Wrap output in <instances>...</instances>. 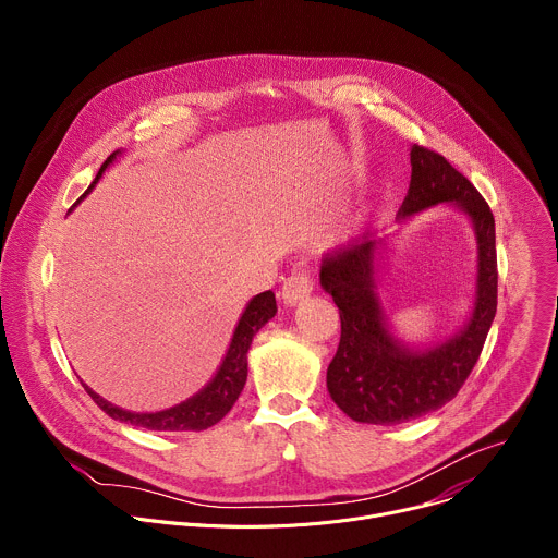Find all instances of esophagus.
Instances as JSON below:
<instances>
[{"label":"esophagus","instance_id":"1","mask_svg":"<svg viewBox=\"0 0 558 558\" xmlns=\"http://www.w3.org/2000/svg\"><path fill=\"white\" fill-rule=\"evenodd\" d=\"M311 289H313V280H311V276L306 274V269H295V271L284 280V284H282V289H280V298H282V302H284L287 306H295V304H300L302 300L308 298Z\"/></svg>","mask_w":558,"mask_h":558}]
</instances>
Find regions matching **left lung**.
Instances as JSON below:
<instances>
[{"instance_id":"obj_1","label":"left lung","mask_w":558,"mask_h":558,"mask_svg":"<svg viewBox=\"0 0 558 558\" xmlns=\"http://www.w3.org/2000/svg\"><path fill=\"white\" fill-rule=\"evenodd\" d=\"M448 205L461 211L476 243L474 293L465 323L448 338L407 342L397 336L379 298V274L388 241H364L325 258L320 287L340 308V347L327 371L331 400L360 424L395 426L424 417L459 392L480 360L497 313L495 218L474 185L444 156L413 145L411 185L397 211L409 222Z\"/></svg>"}]
</instances>
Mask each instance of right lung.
Instances as JSON below:
<instances>
[{"mask_svg":"<svg viewBox=\"0 0 558 558\" xmlns=\"http://www.w3.org/2000/svg\"><path fill=\"white\" fill-rule=\"evenodd\" d=\"M119 156H121V149H117L108 156V161L101 166L97 179L93 181L88 192L74 203V207L93 192V187L99 183L104 172L117 161ZM276 311H278L276 295L271 291L254 295L247 302L241 317H238L229 347L225 351V357H222L220 366L216 368V373L211 375V379L198 392H194L192 397H187L185 402H181L177 407L154 411V413L125 411V409L104 400V397L99 392H95L86 381H82V384L104 413H108L112 420H119L123 424H132V426L147 428V430H168V433L205 430V428L218 424L231 411L238 397H241L245 381H247V351L252 347V340L271 320Z\"/></svg>","mask_w":558,"mask_h":558,"instance_id":"1","label":"right lung"}]
</instances>
